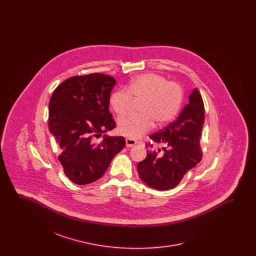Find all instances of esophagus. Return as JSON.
I'll return each instance as SVG.
<instances>
[{
	"mask_svg": "<svg viewBox=\"0 0 256 256\" xmlns=\"http://www.w3.org/2000/svg\"><path fill=\"white\" fill-rule=\"evenodd\" d=\"M137 143H138V142H137L136 140L132 139V138H126V145L128 148H132V146H135Z\"/></svg>",
	"mask_w": 256,
	"mask_h": 256,
	"instance_id": "obj_1",
	"label": "esophagus"
}]
</instances>
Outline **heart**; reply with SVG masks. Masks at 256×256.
I'll return each instance as SVG.
<instances>
[{
    "label": "heart",
    "instance_id": "heart-1",
    "mask_svg": "<svg viewBox=\"0 0 256 256\" xmlns=\"http://www.w3.org/2000/svg\"><path fill=\"white\" fill-rule=\"evenodd\" d=\"M182 89L158 74H140L110 97V106L118 116L128 112L134 102H142L138 115H128L118 122V130L128 138H138L148 132L154 122L161 126L172 121L182 104Z\"/></svg>",
    "mask_w": 256,
    "mask_h": 256
}]
</instances>
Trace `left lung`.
<instances>
[{
	"label": "left lung",
	"instance_id": "1",
	"mask_svg": "<svg viewBox=\"0 0 256 256\" xmlns=\"http://www.w3.org/2000/svg\"><path fill=\"white\" fill-rule=\"evenodd\" d=\"M204 122V102L198 90L194 88L189 96V104L178 119L150 136L162 148L158 150L160 154L148 150L146 158L138 163L137 170L141 180L160 191L176 186L184 174L202 160L200 138Z\"/></svg>",
	"mask_w": 256,
	"mask_h": 256
}]
</instances>
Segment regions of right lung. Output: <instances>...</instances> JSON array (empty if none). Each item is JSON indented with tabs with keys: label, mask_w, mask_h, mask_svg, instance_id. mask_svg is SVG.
I'll return each mask as SVG.
<instances>
[{
	"label": "right lung",
	"mask_w": 256,
	"mask_h": 256,
	"mask_svg": "<svg viewBox=\"0 0 256 256\" xmlns=\"http://www.w3.org/2000/svg\"><path fill=\"white\" fill-rule=\"evenodd\" d=\"M116 80L104 74L76 76L63 82L49 102V130L60 146L65 174L84 185L100 178L114 156L126 146L122 136L104 135L116 128L110 112V93Z\"/></svg>",
	"instance_id": "right-lung-1"
}]
</instances>
